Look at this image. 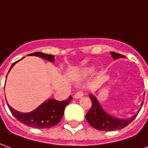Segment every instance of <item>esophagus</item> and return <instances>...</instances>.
<instances>
[{"instance_id":"obj_1","label":"esophagus","mask_w":148,"mask_h":148,"mask_svg":"<svg viewBox=\"0 0 148 148\" xmlns=\"http://www.w3.org/2000/svg\"><path fill=\"white\" fill-rule=\"evenodd\" d=\"M83 96V93L82 91H78L77 93H75V94L74 95V98L75 99H79V98H81Z\"/></svg>"}]
</instances>
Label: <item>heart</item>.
Listing matches in <instances>:
<instances>
[{
  "instance_id": "heart-1",
  "label": "heart",
  "mask_w": 148,
  "mask_h": 148,
  "mask_svg": "<svg viewBox=\"0 0 148 148\" xmlns=\"http://www.w3.org/2000/svg\"><path fill=\"white\" fill-rule=\"evenodd\" d=\"M95 71V68L94 66H89V67L84 68L82 71L79 73V75L82 77H86V76H89V75H92L93 73H94Z\"/></svg>"
}]
</instances>
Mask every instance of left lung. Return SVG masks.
I'll return each mask as SVG.
<instances>
[{
	"label": "left lung",
	"instance_id": "left-lung-1",
	"mask_svg": "<svg viewBox=\"0 0 148 148\" xmlns=\"http://www.w3.org/2000/svg\"><path fill=\"white\" fill-rule=\"evenodd\" d=\"M113 59H118L119 58H124L123 55L118 54L115 52H110ZM90 98L92 102V106L87 114L86 115V119L89 124L94 128L102 131H114L125 128L136 117L140 112L139 110L136 115H133L130 119H119L113 116L111 114L104 111L101 106L98 100L93 94H89ZM143 102L141 103V107ZM140 107V108H141Z\"/></svg>",
	"mask_w": 148,
	"mask_h": 148
}]
</instances>
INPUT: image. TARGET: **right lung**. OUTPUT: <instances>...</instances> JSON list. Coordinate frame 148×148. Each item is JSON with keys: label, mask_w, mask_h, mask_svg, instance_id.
I'll use <instances>...</instances> for the list:
<instances>
[{"label": "right lung", "mask_w": 148, "mask_h": 148, "mask_svg": "<svg viewBox=\"0 0 148 148\" xmlns=\"http://www.w3.org/2000/svg\"><path fill=\"white\" fill-rule=\"evenodd\" d=\"M28 55L37 56L51 62H54V55L47 54L44 53H41V52H34L33 54H28ZM23 58H21L20 60H22ZM20 60L12 64L8 73L10 72V70L12 69V67L18 62H19ZM72 100H73V97L71 96L69 97L67 100L62 101H58L54 99H48L44 103H42L37 108L27 113L18 112L14 108H12L8 104H7L13 116L16 118L17 120L19 121L20 123H23L24 125H26L27 126H29L32 128L47 129L53 127L59 123L63 117L65 107L69 104V102Z\"/></svg>", "instance_id": "obj_1"}]
</instances>
